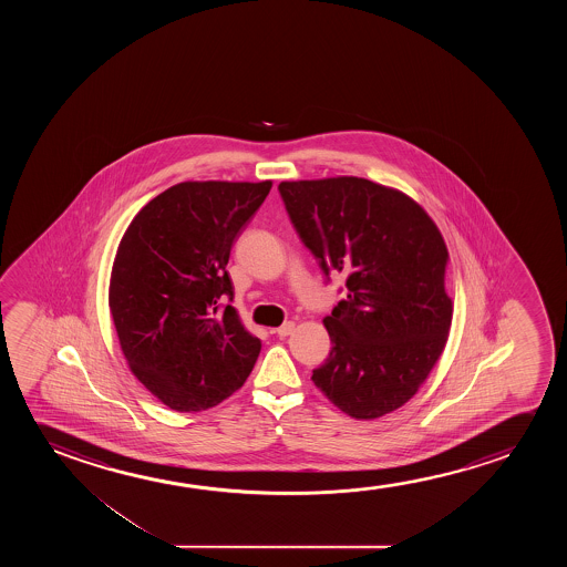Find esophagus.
Here are the masks:
<instances>
[{
    "instance_id": "esophagus-1",
    "label": "esophagus",
    "mask_w": 567,
    "mask_h": 567,
    "mask_svg": "<svg viewBox=\"0 0 567 567\" xmlns=\"http://www.w3.org/2000/svg\"><path fill=\"white\" fill-rule=\"evenodd\" d=\"M292 331H295V323L292 321H287V323H282V326L275 329V333L279 334V337H288Z\"/></svg>"
}]
</instances>
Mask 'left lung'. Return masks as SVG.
Segmentation results:
<instances>
[{
	"instance_id": "left-lung-1",
	"label": "left lung",
	"mask_w": 567,
	"mask_h": 567,
	"mask_svg": "<svg viewBox=\"0 0 567 567\" xmlns=\"http://www.w3.org/2000/svg\"><path fill=\"white\" fill-rule=\"evenodd\" d=\"M296 233L347 298L323 319L333 342L316 388L357 420L380 419L416 395L450 337L447 246L412 197L357 176L280 182Z\"/></svg>"
}]
</instances>
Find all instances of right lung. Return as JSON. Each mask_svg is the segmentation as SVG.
Instances as JSON below:
<instances>
[{
  "instance_id": "obj_1",
  "label": "right lung",
  "mask_w": 567,
  "mask_h": 567,
  "mask_svg": "<svg viewBox=\"0 0 567 567\" xmlns=\"http://www.w3.org/2000/svg\"><path fill=\"white\" fill-rule=\"evenodd\" d=\"M265 182H182L127 226L110 275L109 306L133 375L172 411H207L244 385L261 341L230 303L226 271Z\"/></svg>"
}]
</instances>
